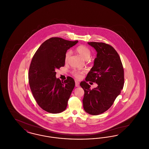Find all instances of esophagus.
Returning a JSON list of instances; mask_svg holds the SVG:
<instances>
[{"label": "esophagus", "instance_id": "obj_1", "mask_svg": "<svg viewBox=\"0 0 149 149\" xmlns=\"http://www.w3.org/2000/svg\"><path fill=\"white\" fill-rule=\"evenodd\" d=\"M75 86L76 87H79V82L77 80L75 81Z\"/></svg>", "mask_w": 149, "mask_h": 149}]
</instances>
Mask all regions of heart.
Segmentation results:
<instances>
[{
  "label": "heart",
  "mask_w": 149,
  "mask_h": 149,
  "mask_svg": "<svg viewBox=\"0 0 149 149\" xmlns=\"http://www.w3.org/2000/svg\"><path fill=\"white\" fill-rule=\"evenodd\" d=\"M76 50L78 52V54L81 56L86 60L89 58V57L91 55V51L90 49L84 45L79 46L77 47ZM70 55V51H67L65 55V61L66 62L68 61ZM84 73V71H83V70H77V71L75 70V71H72V75L75 78H78V79L81 78L82 75Z\"/></svg>",
  "instance_id": "b5f03b06"
}]
</instances>
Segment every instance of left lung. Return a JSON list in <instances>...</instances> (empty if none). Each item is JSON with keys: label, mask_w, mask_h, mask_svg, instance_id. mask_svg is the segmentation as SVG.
<instances>
[{"label": "left lung", "mask_w": 149, "mask_h": 149, "mask_svg": "<svg viewBox=\"0 0 149 149\" xmlns=\"http://www.w3.org/2000/svg\"><path fill=\"white\" fill-rule=\"evenodd\" d=\"M88 43L96 50L97 57L85 81H81L80 85L84 91V111L98 115L112 106L120 94L124 85V71L120 56L112 46L103 42ZM86 81L95 82L98 86L91 90Z\"/></svg>", "instance_id": "8db88e82"}]
</instances>
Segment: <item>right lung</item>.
Wrapping results in <instances>:
<instances>
[{
  "mask_svg": "<svg viewBox=\"0 0 149 149\" xmlns=\"http://www.w3.org/2000/svg\"><path fill=\"white\" fill-rule=\"evenodd\" d=\"M78 42L50 38L42 43L32 58L29 69L30 88L38 106L47 112L59 113L66 108L75 81L70 77L64 81L56 78L55 70L64 66L67 50Z\"/></svg>",
  "mask_w": 149,
  "mask_h": 149,
  "instance_id": "add662e5",
  "label": "right lung"
}]
</instances>
